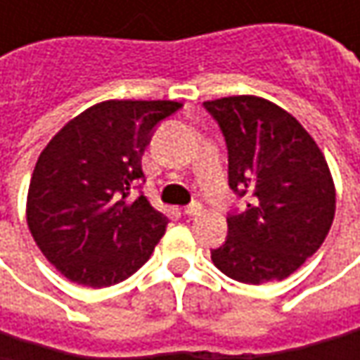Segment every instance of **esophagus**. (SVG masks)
Returning a JSON list of instances; mask_svg holds the SVG:
<instances>
[{
  "label": "esophagus",
  "mask_w": 360,
  "mask_h": 360,
  "mask_svg": "<svg viewBox=\"0 0 360 360\" xmlns=\"http://www.w3.org/2000/svg\"><path fill=\"white\" fill-rule=\"evenodd\" d=\"M184 212H186L188 216H198L202 212V204L194 202V204H190V206H186V208H184Z\"/></svg>",
  "instance_id": "esophagus-1"
}]
</instances>
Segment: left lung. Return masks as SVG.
I'll use <instances>...</instances> for the list:
<instances>
[{
    "label": "left lung",
    "mask_w": 360,
    "mask_h": 360,
    "mask_svg": "<svg viewBox=\"0 0 360 360\" xmlns=\"http://www.w3.org/2000/svg\"><path fill=\"white\" fill-rule=\"evenodd\" d=\"M229 146V184L248 196L212 250L226 276L264 284L290 276L325 242L337 206L321 148L292 114L258 96L204 102Z\"/></svg>",
    "instance_id": "obj_1"
}]
</instances>
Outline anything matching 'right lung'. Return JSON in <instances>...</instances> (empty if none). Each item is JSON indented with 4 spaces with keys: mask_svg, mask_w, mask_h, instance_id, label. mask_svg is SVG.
I'll return each mask as SVG.
<instances>
[{
    "mask_svg": "<svg viewBox=\"0 0 360 360\" xmlns=\"http://www.w3.org/2000/svg\"><path fill=\"white\" fill-rule=\"evenodd\" d=\"M172 100H105L70 120L35 162L27 229L68 281L104 288L131 276L154 252L168 218L144 194L131 198L156 124Z\"/></svg>",
    "mask_w": 360,
    "mask_h": 360,
    "instance_id": "1",
    "label": "right lung"
}]
</instances>
